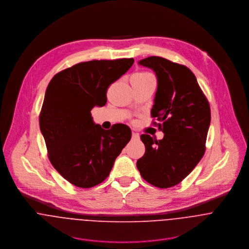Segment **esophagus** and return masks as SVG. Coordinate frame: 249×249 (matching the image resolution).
<instances>
[{
	"label": "esophagus",
	"mask_w": 249,
	"mask_h": 249,
	"mask_svg": "<svg viewBox=\"0 0 249 249\" xmlns=\"http://www.w3.org/2000/svg\"><path fill=\"white\" fill-rule=\"evenodd\" d=\"M140 139V136H139V134L138 133H135V132H133L132 133V140H134V141H138Z\"/></svg>",
	"instance_id": "34e87169"
}]
</instances>
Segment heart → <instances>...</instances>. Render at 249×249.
<instances>
[{"mask_svg":"<svg viewBox=\"0 0 249 249\" xmlns=\"http://www.w3.org/2000/svg\"><path fill=\"white\" fill-rule=\"evenodd\" d=\"M134 76H137V77H140V78H147V77H151L152 75L148 72H145V71H140V72H136L133 74Z\"/></svg>","mask_w":249,"mask_h":249,"instance_id":"heart-1","label":"heart"}]
</instances>
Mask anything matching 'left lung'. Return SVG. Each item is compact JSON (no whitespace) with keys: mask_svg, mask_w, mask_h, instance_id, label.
Returning a JSON list of instances; mask_svg holds the SVG:
<instances>
[{"mask_svg":"<svg viewBox=\"0 0 249 249\" xmlns=\"http://www.w3.org/2000/svg\"><path fill=\"white\" fill-rule=\"evenodd\" d=\"M139 64L156 73L158 85L150 113L159 122L153 124L163 131L164 138L157 141L141 135L145 152L137 168L149 184L170 188L186 178L204 155L210 106L186 66L159 56L146 57Z\"/></svg>","mask_w":249,"mask_h":249,"instance_id":"left-lung-1","label":"left lung"}]
</instances>
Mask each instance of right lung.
Masks as SVG:
<instances>
[{"mask_svg":"<svg viewBox=\"0 0 249 249\" xmlns=\"http://www.w3.org/2000/svg\"><path fill=\"white\" fill-rule=\"evenodd\" d=\"M133 62V58L81 62L57 72L47 87L40 130L52 165L76 187L102 183L131 138L125 124H116L109 130L96 124L91 110L106 106L109 85Z\"/></svg>","mask_w":249,"mask_h":249,"instance_id":"add662e5","label":"right lung"}]
</instances>
